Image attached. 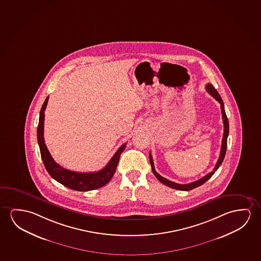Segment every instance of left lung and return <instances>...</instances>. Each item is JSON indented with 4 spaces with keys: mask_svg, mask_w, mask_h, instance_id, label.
<instances>
[{
    "mask_svg": "<svg viewBox=\"0 0 261 261\" xmlns=\"http://www.w3.org/2000/svg\"><path fill=\"white\" fill-rule=\"evenodd\" d=\"M206 90L221 104V114H222V119H223V124H224V133H223V137H222V143H221L220 157H219V159L217 161L216 165H215V167L213 169V172H211V173H208V174H206L205 176L201 178L200 180H195V181L190 182V184H187V185H180V184H176V182H173V181H171V180L165 179V178L161 176L160 174L157 173L156 171H155V169H154V165H153L152 154H151V152H149V160H150V164H151V166H152V173L154 174V176L156 177L158 180H160L162 184H164V185H166V186H168L170 188L176 189V190H179V191H191V190H193V189L201 186V185L204 184L205 181H207L211 177L213 176L214 173H215L217 170H218V168L221 166L222 162L224 160L225 153H226V150H227V139H228V136H229V121H228V117L226 116L224 104H223V101L221 99L220 94L218 93V91H217L215 88L213 87V85L210 84V83L206 86Z\"/></svg>",
    "mask_w": 261,
    "mask_h": 261,
    "instance_id": "obj_1",
    "label": "left lung"
}]
</instances>
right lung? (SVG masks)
<instances>
[{
    "label": "right lung",
    "instance_id": "obj_1",
    "mask_svg": "<svg viewBox=\"0 0 261 261\" xmlns=\"http://www.w3.org/2000/svg\"><path fill=\"white\" fill-rule=\"evenodd\" d=\"M48 96L45 99L44 103L41 107L39 118V124L37 128V138L38 144L40 146V155L43 161L45 168L48 174L53 177L54 180L59 181L61 185L66 187L72 189L80 192H88L92 191L107 185L109 180L112 179L113 175L116 172V166L119 162L121 153L124 152L126 144L121 146L113 155L109 164L104 168L95 172V173H79L73 172L67 169L61 167L58 165L48 152L47 146L45 145L44 137H43V129H44V111L48 104Z\"/></svg>",
    "mask_w": 261,
    "mask_h": 261
}]
</instances>
